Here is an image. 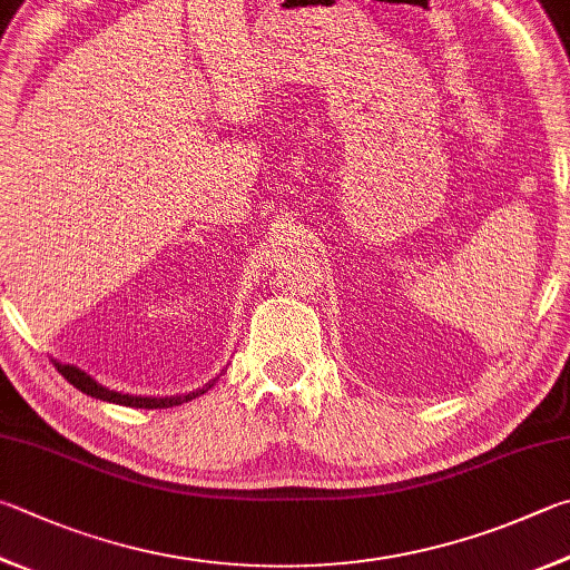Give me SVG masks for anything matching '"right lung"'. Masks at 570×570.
<instances>
[{
  "mask_svg": "<svg viewBox=\"0 0 570 570\" xmlns=\"http://www.w3.org/2000/svg\"><path fill=\"white\" fill-rule=\"evenodd\" d=\"M55 366L61 376H65L71 386H77L81 393H87L91 399L99 401H109V403H119V406H131V409H169V406H179V403L191 401L202 393L209 391L216 379H212L209 384H204L202 389L189 391V393H177V396H134V393H121V391H111L107 386H101L97 379H91L87 371H81L75 364H61V361L55 358Z\"/></svg>",
  "mask_w": 570,
  "mask_h": 570,
  "instance_id": "1",
  "label": "right lung"
}]
</instances>
